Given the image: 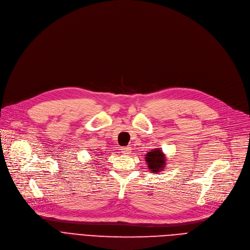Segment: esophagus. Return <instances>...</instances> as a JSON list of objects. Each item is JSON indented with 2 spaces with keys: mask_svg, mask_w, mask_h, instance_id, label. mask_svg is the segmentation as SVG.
Here are the masks:
<instances>
[{
  "mask_svg": "<svg viewBox=\"0 0 250 250\" xmlns=\"http://www.w3.org/2000/svg\"><path fill=\"white\" fill-rule=\"evenodd\" d=\"M122 153L127 155V154H130L131 153V147H129V146H125V147L122 148Z\"/></svg>",
  "mask_w": 250,
  "mask_h": 250,
  "instance_id": "1",
  "label": "esophagus"
}]
</instances>
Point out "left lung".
Returning <instances> with one entry per match:
<instances>
[{
    "mask_svg": "<svg viewBox=\"0 0 250 250\" xmlns=\"http://www.w3.org/2000/svg\"><path fill=\"white\" fill-rule=\"evenodd\" d=\"M145 161L147 163L148 168L152 171V173H157L165 168L167 159L163 150L160 148H155L146 153Z\"/></svg>",
    "mask_w": 250,
    "mask_h": 250,
    "instance_id": "1",
    "label": "left lung"
}]
</instances>
